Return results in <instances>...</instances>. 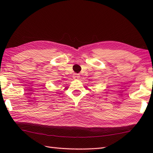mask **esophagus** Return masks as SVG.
Listing matches in <instances>:
<instances>
[{"label":"esophagus","instance_id":"1","mask_svg":"<svg viewBox=\"0 0 153 153\" xmlns=\"http://www.w3.org/2000/svg\"><path fill=\"white\" fill-rule=\"evenodd\" d=\"M80 77L79 74H74L73 75V78L75 79H78Z\"/></svg>","mask_w":153,"mask_h":153}]
</instances>
